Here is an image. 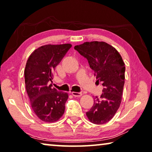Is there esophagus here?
<instances>
[{
  "label": "esophagus",
  "mask_w": 152,
  "mask_h": 152,
  "mask_svg": "<svg viewBox=\"0 0 152 152\" xmlns=\"http://www.w3.org/2000/svg\"><path fill=\"white\" fill-rule=\"evenodd\" d=\"M72 95L75 97H80L82 96V93L81 92H72Z\"/></svg>",
  "instance_id": "34e87169"
}]
</instances>
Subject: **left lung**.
I'll return each instance as SVG.
<instances>
[{
	"mask_svg": "<svg viewBox=\"0 0 152 152\" xmlns=\"http://www.w3.org/2000/svg\"><path fill=\"white\" fill-rule=\"evenodd\" d=\"M75 49L87 58L94 71L96 82L104 86L102 95L95 96L94 104L86 112L88 120L95 124L110 121L122 102L125 79V64L115 48L104 41L85 42Z\"/></svg>",
	"mask_w": 152,
	"mask_h": 152,
	"instance_id": "left-lung-1",
	"label": "left lung"
}]
</instances>
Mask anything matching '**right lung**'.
Here are the masks:
<instances>
[{
    "mask_svg": "<svg viewBox=\"0 0 152 152\" xmlns=\"http://www.w3.org/2000/svg\"><path fill=\"white\" fill-rule=\"evenodd\" d=\"M71 47L70 43L41 46L30 54L26 62V89L32 110L43 122H57L64 113L69 94L52 88L50 83L56 66Z\"/></svg>",
    "mask_w": 152,
    "mask_h": 152,
    "instance_id": "1",
    "label": "right lung"
}]
</instances>
